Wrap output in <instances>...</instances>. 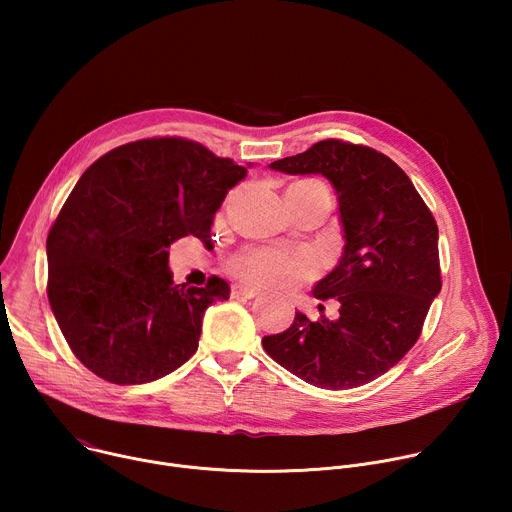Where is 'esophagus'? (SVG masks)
<instances>
[{
  "label": "esophagus",
  "mask_w": 512,
  "mask_h": 512,
  "mask_svg": "<svg viewBox=\"0 0 512 512\" xmlns=\"http://www.w3.org/2000/svg\"><path fill=\"white\" fill-rule=\"evenodd\" d=\"M231 296L233 298H243V300H251L257 298L259 291L255 287H247V285H233L231 287Z\"/></svg>",
  "instance_id": "esophagus-1"
}]
</instances>
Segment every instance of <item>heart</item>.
I'll list each match as a JSON object with an SVG mask.
<instances>
[{
  "label": "heart",
  "mask_w": 512,
  "mask_h": 512,
  "mask_svg": "<svg viewBox=\"0 0 512 512\" xmlns=\"http://www.w3.org/2000/svg\"><path fill=\"white\" fill-rule=\"evenodd\" d=\"M294 186L324 188V184L316 180H304ZM229 269L237 279L249 285L265 287L302 279L310 273L312 267L310 261L302 255H294L279 249H245L229 261Z\"/></svg>",
  "instance_id": "heart-1"
}]
</instances>
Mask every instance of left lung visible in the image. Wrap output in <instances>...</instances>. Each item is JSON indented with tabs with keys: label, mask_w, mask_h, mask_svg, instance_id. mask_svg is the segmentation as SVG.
<instances>
[{
	"label": "left lung",
	"mask_w": 512,
	"mask_h": 512,
	"mask_svg": "<svg viewBox=\"0 0 512 512\" xmlns=\"http://www.w3.org/2000/svg\"><path fill=\"white\" fill-rule=\"evenodd\" d=\"M271 170L322 174L338 198L344 249L316 283V300H338L340 316L316 322L296 312L265 352L302 381L342 391L385 375L421 334L442 289L437 225L413 182L385 154L340 139L314 143Z\"/></svg>",
	"instance_id": "1"
}]
</instances>
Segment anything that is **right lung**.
Here are the masks:
<instances>
[{"instance_id": "right-lung-1", "label": "right lung", "mask_w": 512, "mask_h": 512, "mask_svg": "<svg viewBox=\"0 0 512 512\" xmlns=\"http://www.w3.org/2000/svg\"><path fill=\"white\" fill-rule=\"evenodd\" d=\"M251 168V166H249ZM247 176L182 137L125 143L72 188L48 241V302L75 356L115 385L162 379L196 352L202 316L231 287L174 283L170 245L210 237L214 212Z\"/></svg>"}]
</instances>
